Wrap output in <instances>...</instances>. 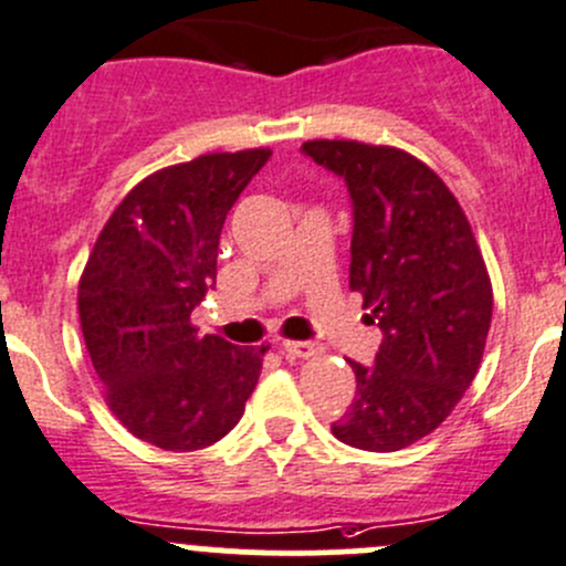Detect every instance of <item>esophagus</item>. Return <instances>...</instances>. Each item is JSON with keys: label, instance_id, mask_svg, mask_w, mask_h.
I'll return each instance as SVG.
<instances>
[{"label": "esophagus", "instance_id": "34e87169", "mask_svg": "<svg viewBox=\"0 0 566 566\" xmlns=\"http://www.w3.org/2000/svg\"><path fill=\"white\" fill-rule=\"evenodd\" d=\"M282 350L287 353L290 358H310L319 353L317 342H301V339H284L282 342Z\"/></svg>", "mask_w": 566, "mask_h": 566}]
</instances>
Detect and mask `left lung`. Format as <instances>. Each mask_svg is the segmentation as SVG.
<instances>
[{
	"label": "left lung",
	"instance_id": "1",
	"mask_svg": "<svg viewBox=\"0 0 566 566\" xmlns=\"http://www.w3.org/2000/svg\"><path fill=\"white\" fill-rule=\"evenodd\" d=\"M353 199L350 290L384 328L373 367L331 424L342 443L397 452L447 421L484 356L493 284L465 210L424 161L391 145L304 142Z\"/></svg>",
	"mask_w": 566,
	"mask_h": 566
}]
</instances>
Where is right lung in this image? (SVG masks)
Here are the masks:
<instances>
[{
    "label": "right lung",
    "instance_id": "right-lung-1",
    "mask_svg": "<svg viewBox=\"0 0 566 566\" xmlns=\"http://www.w3.org/2000/svg\"><path fill=\"white\" fill-rule=\"evenodd\" d=\"M271 150L208 153L136 182L78 279V319L119 424L167 452L221 441L241 421L271 345L199 334L227 213Z\"/></svg>",
    "mask_w": 566,
    "mask_h": 566
}]
</instances>
